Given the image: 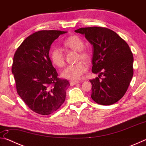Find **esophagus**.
Listing matches in <instances>:
<instances>
[{
  "label": "esophagus",
  "instance_id": "obj_1",
  "mask_svg": "<svg viewBox=\"0 0 146 146\" xmlns=\"http://www.w3.org/2000/svg\"><path fill=\"white\" fill-rule=\"evenodd\" d=\"M78 83H79L78 81H71V82H70V85L71 86H74V85H75V84H78Z\"/></svg>",
  "mask_w": 146,
  "mask_h": 146
}]
</instances>
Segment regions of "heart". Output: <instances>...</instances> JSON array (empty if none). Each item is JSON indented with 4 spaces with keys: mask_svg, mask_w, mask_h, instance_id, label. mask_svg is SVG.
I'll use <instances>...</instances> for the list:
<instances>
[{
    "mask_svg": "<svg viewBox=\"0 0 146 146\" xmlns=\"http://www.w3.org/2000/svg\"><path fill=\"white\" fill-rule=\"evenodd\" d=\"M64 46L66 48L78 51V59L88 60L90 57V52L88 49H83L84 43L82 39L77 35H72L64 41ZM49 56L52 62L59 68L63 67L65 64V58L62 51L58 47L54 46L51 49ZM87 70V66L83 62L70 64L62 72L64 78L71 80H78L82 77Z\"/></svg>",
    "mask_w": 146,
    "mask_h": 146,
    "instance_id": "b5f03b06",
    "label": "heart"
}]
</instances>
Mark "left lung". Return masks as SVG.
Returning <instances> with one entry per match:
<instances>
[{
  "mask_svg": "<svg viewBox=\"0 0 146 146\" xmlns=\"http://www.w3.org/2000/svg\"><path fill=\"white\" fill-rule=\"evenodd\" d=\"M82 34L93 47L92 72L105 78L90 80L91 98L101 105H111L123 97L133 75V56L129 46L118 34L102 27L81 28Z\"/></svg>",
  "mask_w": 146,
  "mask_h": 146,
  "instance_id": "left-lung-1",
  "label": "left lung"
}]
</instances>
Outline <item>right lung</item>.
Segmentation results:
<instances>
[{"label":"right lung","mask_w":146,"mask_h":146,"mask_svg":"<svg viewBox=\"0 0 146 146\" xmlns=\"http://www.w3.org/2000/svg\"><path fill=\"white\" fill-rule=\"evenodd\" d=\"M66 33L58 30L35 32L23 42L14 55L11 71L17 93L38 114L50 115L65 101L70 82L58 77L49 51L53 41Z\"/></svg>","instance_id":"obj_1"}]
</instances>
